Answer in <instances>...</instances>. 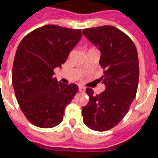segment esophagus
<instances>
[{
	"mask_svg": "<svg viewBox=\"0 0 158 158\" xmlns=\"http://www.w3.org/2000/svg\"><path fill=\"white\" fill-rule=\"evenodd\" d=\"M79 91L81 92V93L85 92V88H84V87H82V86H79Z\"/></svg>",
	"mask_w": 158,
	"mask_h": 158,
	"instance_id": "1",
	"label": "esophagus"
}]
</instances>
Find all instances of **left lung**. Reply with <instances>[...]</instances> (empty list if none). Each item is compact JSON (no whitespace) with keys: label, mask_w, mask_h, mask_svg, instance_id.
I'll use <instances>...</instances> for the list:
<instances>
[{"label":"left lung","mask_w":158,"mask_h":158,"mask_svg":"<svg viewBox=\"0 0 158 158\" xmlns=\"http://www.w3.org/2000/svg\"><path fill=\"white\" fill-rule=\"evenodd\" d=\"M101 52V77L106 89L100 94L88 88L89 102L81 108L83 122L94 131L110 130L121 121L136 96L139 66L134 43L128 36L112 26L93 27L82 31Z\"/></svg>","instance_id":"obj_1"}]
</instances>
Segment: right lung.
<instances>
[{
  "label": "right lung",
  "instance_id": "add662e5",
  "mask_svg": "<svg viewBox=\"0 0 158 158\" xmlns=\"http://www.w3.org/2000/svg\"><path fill=\"white\" fill-rule=\"evenodd\" d=\"M81 30L47 25L28 33L19 43L12 81L19 107L30 122L52 128L63 121L65 107L78 92L77 84H64L53 77L81 40Z\"/></svg>",
  "mask_w": 158,
  "mask_h": 158
}]
</instances>
